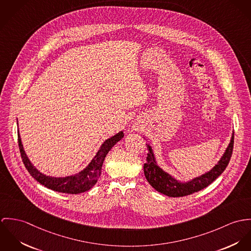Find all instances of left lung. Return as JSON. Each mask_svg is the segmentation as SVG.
Instances as JSON below:
<instances>
[{
  "instance_id": "obj_1",
  "label": "left lung",
  "mask_w": 251,
  "mask_h": 251,
  "mask_svg": "<svg viewBox=\"0 0 251 251\" xmlns=\"http://www.w3.org/2000/svg\"><path fill=\"white\" fill-rule=\"evenodd\" d=\"M234 146V134L230 140L228 147L225 150L222 159L211 169L209 172L196 177L190 182L181 183L174 179L171 175L165 172L162 168L158 167L155 161L154 154L152 152L151 146L148 145V154L146 158V164H144V175L148 183L159 193L170 196V197H181L192 195L198 191L203 190L212 184L228 166L229 161L232 156Z\"/></svg>"
}]
</instances>
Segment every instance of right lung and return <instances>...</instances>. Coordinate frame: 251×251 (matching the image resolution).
I'll return each instance as SVG.
<instances>
[{"label":"right lung","instance_id":"1","mask_svg":"<svg viewBox=\"0 0 251 251\" xmlns=\"http://www.w3.org/2000/svg\"><path fill=\"white\" fill-rule=\"evenodd\" d=\"M124 137L123 132H119L115 136L112 137L111 139H107L102 146L100 147L99 151L95 155V157L92 159L90 164L84 168L83 171L79 172L76 175L67 176V177H50L42 174L39 172L35 167L31 165L29 160L24 151L21 138L18 131V145L19 150L21 154L22 161L27 168L28 173L41 185L45 186L46 188L56 191L58 193L63 194H71V195H77L84 193L88 190H90L98 181V178L101 174V169L104 163V160L109 153V151L113 147L115 143H117L120 139Z\"/></svg>","mask_w":251,"mask_h":251}]
</instances>
